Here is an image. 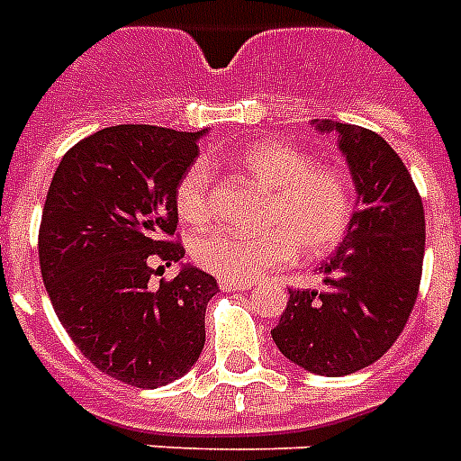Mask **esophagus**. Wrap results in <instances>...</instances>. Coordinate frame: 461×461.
Returning a JSON list of instances; mask_svg holds the SVG:
<instances>
[{"label":"esophagus","instance_id":"1","mask_svg":"<svg viewBox=\"0 0 461 461\" xmlns=\"http://www.w3.org/2000/svg\"><path fill=\"white\" fill-rule=\"evenodd\" d=\"M220 289L231 294V291H246L250 289L249 282H231V279H220Z\"/></svg>","mask_w":461,"mask_h":461}]
</instances>
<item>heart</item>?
Listing matches in <instances>:
<instances>
[{"label":"heart","mask_w":461,"mask_h":461,"mask_svg":"<svg viewBox=\"0 0 461 461\" xmlns=\"http://www.w3.org/2000/svg\"><path fill=\"white\" fill-rule=\"evenodd\" d=\"M237 166L267 189L260 224L249 237L230 230L208 231L194 241V260L231 282H250L301 256H327L353 222L355 186L346 170L312 163L308 153L284 141H253L237 153ZM175 208L186 224L201 227L215 215L211 170L201 163L179 177Z\"/></svg>","instance_id":"obj_1"}]
</instances>
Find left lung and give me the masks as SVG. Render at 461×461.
Returning <instances> with one entry per match:
<instances>
[{
    "instance_id": "obj_1",
    "label": "left lung",
    "mask_w": 461,
    "mask_h": 461,
    "mask_svg": "<svg viewBox=\"0 0 461 461\" xmlns=\"http://www.w3.org/2000/svg\"><path fill=\"white\" fill-rule=\"evenodd\" d=\"M339 132L357 211L336 253L321 263L324 286L289 289L272 339L286 360L320 376H346L376 362L402 334L424 263V205L412 175L381 134L321 121Z\"/></svg>"
}]
</instances>
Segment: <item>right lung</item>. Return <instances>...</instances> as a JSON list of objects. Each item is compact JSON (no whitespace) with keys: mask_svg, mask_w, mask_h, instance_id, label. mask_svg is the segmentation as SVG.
Wrapping results in <instances>:
<instances>
[{"mask_svg":"<svg viewBox=\"0 0 461 461\" xmlns=\"http://www.w3.org/2000/svg\"><path fill=\"white\" fill-rule=\"evenodd\" d=\"M203 134L99 130L63 156L44 201L37 246L56 317L96 369L130 386H166L203 350L215 276L186 265L170 282L149 284L185 258L172 241L175 189Z\"/></svg>","mask_w":461,"mask_h":461,"instance_id":"obj_1","label":"right lung"}]
</instances>
